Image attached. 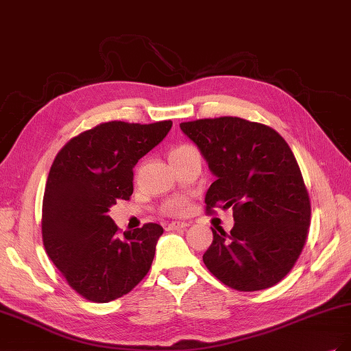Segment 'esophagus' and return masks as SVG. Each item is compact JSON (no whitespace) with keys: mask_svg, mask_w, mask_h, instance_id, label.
<instances>
[{"mask_svg":"<svg viewBox=\"0 0 351 351\" xmlns=\"http://www.w3.org/2000/svg\"><path fill=\"white\" fill-rule=\"evenodd\" d=\"M189 224L187 222H183V221H173V222H169L168 224V230H183V228H186Z\"/></svg>","mask_w":351,"mask_h":351,"instance_id":"esophagus-1","label":"esophagus"}]
</instances>
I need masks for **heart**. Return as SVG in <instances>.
<instances>
[{
	"instance_id": "1",
	"label": "heart",
	"mask_w": 351,
	"mask_h": 351,
	"mask_svg": "<svg viewBox=\"0 0 351 351\" xmlns=\"http://www.w3.org/2000/svg\"><path fill=\"white\" fill-rule=\"evenodd\" d=\"M187 147H190V146H187V145L178 146V147H176V149H173L171 152H169V155H174L177 152H182V151L187 149ZM189 206H190V202H189L187 197H184V196H176V197L165 202L164 212H165V214H168V215H182L189 209Z\"/></svg>"
}]
</instances>
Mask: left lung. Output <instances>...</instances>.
<instances>
[{"label":"left lung","mask_w":351,"mask_h":351,"mask_svg":"<svg viewBox=\"0 0 351 351\" xmlns=\"http://www.w3.org/2000/svg\"><path fill=\"white\" fill-rule=\"evenodd\" d=\"M217 180L206 192L208 214L232 208L234 227L214 230L204 254L210 274L231 289L258 291L280 282L304 247L311 199L280 133L239 117L180 124Z\"/></svg>","instance_id":"1"}]
</instances>
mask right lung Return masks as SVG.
Listing matches in <instances>:
<instances>
[{
  "instance_id": "right-lung-1",
  "label": "right lung",
  "mask_w": 351,
  "mask_h": 351,
  "mask_svg": "<svg viewBox=\"0 0 351 351\" xmlns=\"http://www.w3.org/2000/svg\"><path fill=\"white\" fill-rule=\"evenodd\" d=\"M173 121H108L61 147L42 202V240L48 258L86 300L108 303L130 293L149 272L164 230L147 222L125 231L108 210L133 193V167L161 142Z\"/></svg>"
}]
</instances>
